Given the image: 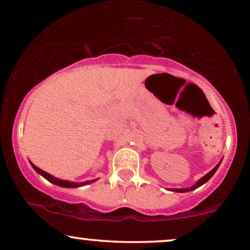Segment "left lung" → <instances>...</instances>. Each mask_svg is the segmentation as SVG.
<instances>
[{"instance_id":"1","label":"left lung","mask_w":250,"mask_h":250,"mask_svg":"<svg viewBox=\"0 0 250 250\" xmlns=\"http://www.w3.org/2000/svg\"><path fill=\"white\" fill-rule=\"evenodd\" d=\"M220 164H221V161H220V163L218 164V165H216L215 167H214V168L212 169V171H210L209 173H207V174L205 175V177H202V178L200 179V180L198 181V183H196L195 185H193V186H190L189 188H174V189H172V190H173V192L184 193V192H189V190H194V189H196V188H198V187L202 186V185H204L205 183H207V181L209 180V179L213 177V175H214V173H215V172H216V169L219 168Z\"/></svg>"}]
</instances>
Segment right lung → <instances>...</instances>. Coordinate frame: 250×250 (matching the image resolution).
Instances as JSON below:
<instances>
[{
	"label": "right lung",
	"instance_id": "1",
	"mask_svg": "<svg viewBox=\"0 0 250 250\" xmlns=\"http://www.w3.org/2000/svg\"><path fill=\"white\" fill-rule=\"evenodd\" d=\"M31 166L34 167L35 171H36L37 173H40V174L42 175L43 178H45L46 180L50 181V183L57 185V186H61V187H67V188H73V187H81V186H84V185H87V184H91V183H95V181H96V180H91V181H85V183H70V181L61 180V179H57V178L52 177V175L49 174V173L44 172L43 169L38 168V167L35 166L34 164H31Z\"/></svg>",
	"mask_w": 250,
	"mask_h": 250
}]
</instances>
